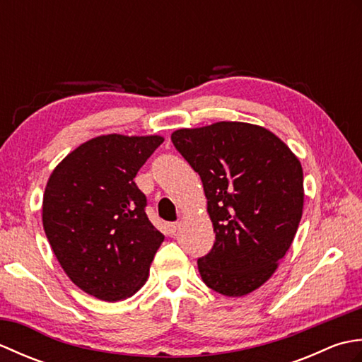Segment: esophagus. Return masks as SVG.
<instances>
[{
  "label": "esophagus",
  "instance_id": "34e87169",
  "mask_svg": "<svg viewBox=\"0 0 362 362\" xmlns=\"http://www.w3.org/2000/svg\"><path fill=\"white\" fill-rule=\"evenodd\" d=\"M177 228H179V224H177V222H169V224H166V233L169 236H174Z\"/></svg>",
  "mask_w": 362,
  "mask_h": 362
}]
</instances>
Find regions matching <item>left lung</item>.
Segmentation results:
<instances>
[{"instance_id":"obj_1","label":"left lung","mask_w":362,"mask_h":362,"mask_svg":"<svg viewBox=\"0 0 362 362\" xmlns=\"http://www.w3.org/2000/svg\"><path fill=\"white\" fill-rule=\"evenodd\" d=\"M201 175L216 240L197 259L206 286L241 297L275 272L303 211V169L279 136L247 122L221 121L171 135Z\"/></svg>"}]
</instances>
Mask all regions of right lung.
<instances>
[{
  "instance_id": "1",
  "label": "right lung",
  "mask_w": 362,
  "mask_h": 362,
  "mask_svg": "<svg viewBox=\"0 0 362 362\" xmlns=\"http://www.w3.org/2000/svg\"><path fill=\"white\" fill-rule=\"evenodd\" d=\"M161 143L158 135L96 136L68 153L46 183L42 218L54 255L76 286L104 302L143 286L165 240L134 182Z\"/></svg>"
}]
</instances>
